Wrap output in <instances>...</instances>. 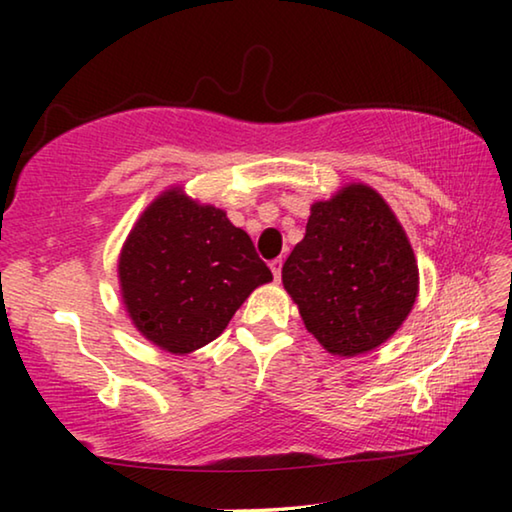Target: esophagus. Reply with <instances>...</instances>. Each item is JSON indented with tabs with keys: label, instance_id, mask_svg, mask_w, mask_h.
<instances>
[{
	"label": "esophagus",
	"instance_id": "1",
	"mask_svg": "<svg viewBox=\"0 0 512 512\" xmlns=\"http://www.w3.org/2000/svg\"><path fill=\"white\" fill-rule=\"evenodd\" d=\"M271 271H273L275 282H280V277H282V259H273V262H271Z\"/></svg>",
	"mask_w": 512,
	"mask_h": 512
}]
</instances>
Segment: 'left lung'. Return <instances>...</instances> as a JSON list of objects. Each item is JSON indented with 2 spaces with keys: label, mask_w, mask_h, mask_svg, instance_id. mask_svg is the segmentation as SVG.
Segmentation results:
<instances>
[{
  "label": "left lung",
  "mask_w": 512,
  "mask_h": 512,
  "mask_svg": "<svg viewBox=\"0 0 512 512\" xmlns=\"http://www.w3.org/2000/svg\"><path fill=\"white\" fill-rule=\"evenodd\" d=\"M282 284L307 332L336 357L379 348L402 327L420 291L411 241L377 189L341 187L311 205L305 239Z\"/></svg>",
  "instance_id": "left-lung-1"
}]
</instances>
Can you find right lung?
Segmentation results:
<instances>
[{
    "label": "right lung",
    "mask_w": 512,
    "mask_h": 512,
    "mask_svg": "<svg viewBox=\"0 0 512 512\" xmlns=\"http://www.w3.org/2000/svg\"><path fill=\"white\" fill-rule=\"evenodd\" d=\"M117 277L137 332L164 352L189 354L223 334L273 273L223 210L169 187L128 232Z\"/></svg>",
    "instance_id": "add662e5"
}]
</instances>
